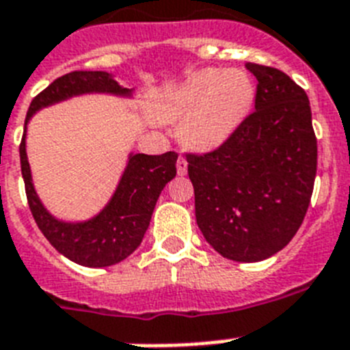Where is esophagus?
<instances>
[{"label": "esophagus", "mask_w": 350, "mask_h": 350, "mask_svg": "<svg viewBox=\"0 0 350 350\" xmlns=\"http://www.w3.org/2000/svg\"><path fill=\"white\" fill-rule=\"evenodd\" d=\"M176 169H178V174H180V176L187 174V160H185V157L178 158V163H176Z\"/></svg>", "instance_id": "esophagus-1"}]
</instances>
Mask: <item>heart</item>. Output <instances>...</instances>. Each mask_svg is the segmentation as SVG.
<instances>
[{
  "label": "heart",
  "mask_w": 350,
  "mask_h": 350,
  "mask_svg": "<svg viewBox=\"0 0 350 350\" xmlns=\"http://www.w3.org/2000/svg\"><path fill=\"white\" fill-rule=\"evenodd\" d=\"M254 101L242 69H204L158 94L152 111L161 122L180 120V139L193 149L219 148L239 130Z\"/></svg>",
  "instance_id": "1"
}]
</instances>
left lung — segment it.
<instances>
[{
    "label": "left lung",
    "instance_id": "1",
    "mask_svg": "<svg viewBox=\"0 0 350 350\" xmlns=\"http://www.w3.org/2000/svg\"><path fill=\"white\" fill-rule=\"evenodd\" d=\"M256 76L254 111L219 149L187 154L196 220L220 256L261 261L293 239L310 206L317 139L306 92L283 70Z\"/></svg>",
    "mask_w": 350,
    "mask_h": 350
}]
</instances>
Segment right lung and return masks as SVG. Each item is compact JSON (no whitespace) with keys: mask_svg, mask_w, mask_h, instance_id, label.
<instances>
[{"mask_svg":"<svg viewBox=\"0 0 350 350\" xmlns=\"http://www.w3.org/2000/svg\"><path fill=\"white\" fill-rule=\"evenodd\" d=\"M133 90L120 87L113 76L105 70H75L60 76L48 89H44L31 101L26 113L19 154L31 215L53 247L78 265L90 269L110 267L137 251L148 231L161 190L176 176L178 154L172 151L163 154L130 152L119 183L105 208L90 219L69 222L49 213L35 190L30 161L26 154L28 122L42 108L70 98L85 94H110L131 99Z\"/></svg>","mask_w":350,"mask_h":350,"instance_id":"1","label":"right lung"}]
</instances>
